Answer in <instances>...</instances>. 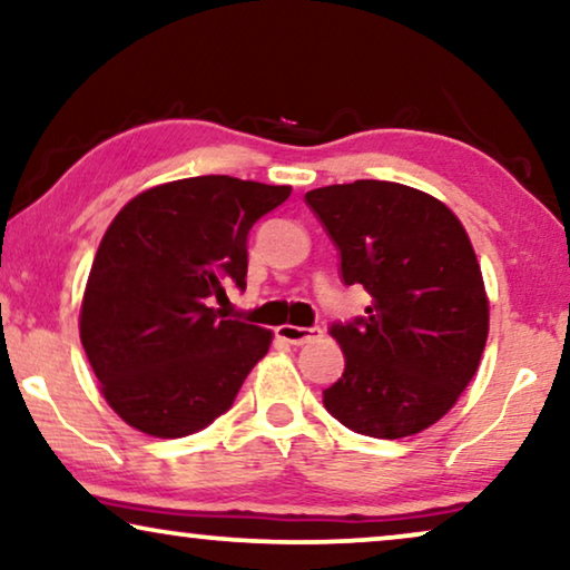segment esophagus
Instances as JSON below:
<instances>
[{
	"label": "esophagus",
	"instance_id": "1",
	"mask_svg": "<svg viewBox=\"0 0 570 570\" xmlns=\"http://www.w3.org/2000/svg\"><path fill=\"white\" fill-rule=\"evenodd\" d=\"M277 337L291 342V345H303V342H311L316 337H322V330L318 326H293V324H283L277 326Z\"/></svg>",
	"mask_w": 570,
	"mask_h": 570
}]
</instances>
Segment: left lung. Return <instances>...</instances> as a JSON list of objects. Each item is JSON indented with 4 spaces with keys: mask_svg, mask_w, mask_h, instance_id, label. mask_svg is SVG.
<instances>
[{
    "mask_svg": "<svg viewBox=\"0 0 570 570\" xmlns=\"http://www.w3.org/2000/svg\"><path fill=\"white\" fill-rule=\"evenodd\" d=\"M337 246L340 277L371 295L365 316L334 322L345 373L324 407L350 431L404 439L454 407L488 340V295L456 215L412 186L334 184L306 194Z\"/></svg>",
    "mask_w": 570,
    "mask_h": 570,
    "instance_id": "obj_1",
    "label": "left lung"
}]
</instances>
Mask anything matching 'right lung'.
Here are the masks:
<instances>
[{
    "label": "right lung",
    "instance_id": "right-lung-1",
    "mask_svg": "<svg viewBox=\"0 0 570 570\" xmlns=\"http://www.w3.org/2000/svg\"><path fill=\"white\" fill-rule=\"evenodd\" d=\"M291 186L197 176L147 189L100 240L80 340L116 415L155 439H184L230 410L272 332L220 308L246 287L248 230Z\"/></svg>",
    "mask_w": 570,
    "mask_h": 570
}]
</instances>
